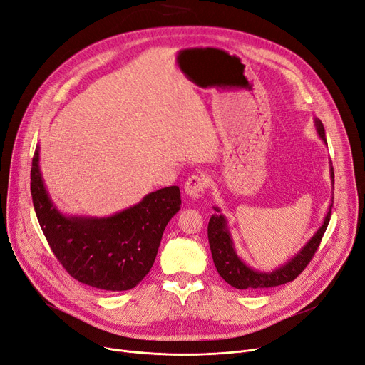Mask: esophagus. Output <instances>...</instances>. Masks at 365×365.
Masks as SVG:
<instances>
[{
	"instance_id": "34e87169",
	"label": "esophagus",
	"mask_w": 365,
	"mask_h": 365,
	"mask_svg": "<svg viewBox=\"0 0 365 365\" xmlns=\"http://www.w3.org/2000/svg\"><path fill=\"white\" fill-rule=\"evenodd\" d=\"M205 186H207V180H205V178L200 176V174H194V176L189 178L185 183V194L192 201H197L202 198Z\"/></svg>"
}]
</instances>
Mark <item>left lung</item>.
I'll return each mask as SVG.
<instances>
[{"mask_svg": "<svg viewBox=\"0 0 365 365\" xmlns=\"http://www.w3.org/2000/svg\"><path fill=\"white\" fill-rule=\"evenodd\" d=\"M313 123L319 138L327 145L325 130L321 119L313 118ZM329 178H331V186L334 189V170H332L331 161H329ZM331 207L332 204H329L322 225L316 230V232L310 237L309 242L287 262H283L280 267L270 272L255 270V268L249 267L239 255H237L232 235L228 228V220L224 215L220 213L219 207H213L216 213L209 220L207 234H209V245L212 250L213 262L217 273L228 284H231L232 288L247 289V291H259V289L273 288V287H279V284L292 282L307 267V264L314 255L316 249H318L322 240V235L328 227V222L331 217Z\"/></svg>", "mask_w": 365, "mask_h": 365, "instance_id": "8db88e82", "label": "left lung"}]
</instances>
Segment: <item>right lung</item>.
Instances as JSON below:
<instances>
[{
	"label": "right lung",
	"instance_id": "1",
	"mask_svg": "<svg viewBox=\"0 0 365 365\" xmlns=\"http://www.w3.org/2000/svg\"><path fill=\"white\" fill-rule=\"evenodd\" d=\"M31 195L40 227L62 267L76 280L108 292L133 289L146 277L164 230L182 204L179 186H168L106 217L64 215L44 185L40 146L31 168Z\"/></svg>",
	"mask_w": 365,
	"mask_h": 365
}]
</instances>
